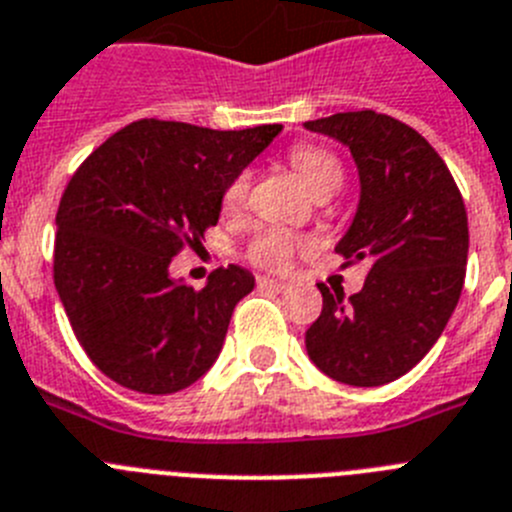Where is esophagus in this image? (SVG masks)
<instances>
[{"mask_svg":"<svg viewBox=\"0 0 512 512\" xmlns=\"http://www.w3.org/2000/svg\"><path fill=\"white\" fill-rule=\"evenodd\" d=\"M257 285H260V288H267V290H275V293H285V290H290L288 283L270 278V275H262V278H257Z\"/></svg>","mask_w":512,"mask_h":512,"instance_id":"esophagus-1","label":"esophagus"}]
</instances>
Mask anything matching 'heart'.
<instances>
[{"label":"heart","mask_w":512,"mask_h":512,"mask_svg":"<svg viewBox=\"0 0 512 512\" xmlns=\"http://www.w3.org/2000/svg\"><path fill=\"white\" fill-rule=\"evenodd\" d=\"M290 165L296 168V173L301 176V181L311 188L313 193L319 188L326 186H342V165L331 153L321 150V147L313 145H298L290 150ZM247 188H250V181L247 176H239L232 186L224 193V206L229 211L239 209L247 199ZM308 247L306 239L293 237L290 232H283V229H265L260 237L252 242L250 257L257 262V265L265 267H285L298 250Z\"/></svg>","instance_id":"obj_1"}]
</instances>
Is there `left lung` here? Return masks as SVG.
<instances>
[{"label": "left lung", "instance_id": "1", "mask_svg": "<svg viewBox=\"0 0 512 512\" xmlns=\"http://www.w3.org/2000/svg\"><path fill=\"white\" fill-rule=\"evenodd\" d=\"M303 127L352 153L359 201L334 250L370 262L354 296L319 285L324 308L306 352L331 380L388 385L426 357L457 308L469 252L462 193L434 147L388 114L344 112Z\"/></svg>", "mask_w": 512, "mask_h": 512}]
</instances>
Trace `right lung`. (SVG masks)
<instances>
[{
    "mask_svg": "<svg viewBox=\"0 0 512 512\" xmlns=\"http://www.w3.org/2000/svg\"><path fill=\"white\" fill-rule=\"evenodd\" d=\"M280 130L140 119L73 173L55 216V290L84 352L122 388L178 393L216 362L255 275L219 267L193 290L170 265L219 222L227 188Z\"/></svg>",
    "mask_w": 512,
    "mask_h": 512,
    "instance_id": "obj_1",
    "label": "right lung"
}]
</instances>
